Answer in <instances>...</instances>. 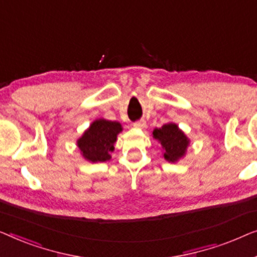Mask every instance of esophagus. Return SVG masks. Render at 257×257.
Here are the masks:
<instances>
[{"label": "esophagus", "mask_w": 257, "mask_h": 257, "mask_svg": "<svg viewBox=\"0 0 257 257\" xmlns=\"http://www.w3.org/2000/svg\"><path fill=\"white\" fill-rule=\"evenodd\" d=\"M134 127L137 128V129H144L147 127V123H146V121H144V120H141V121L135 122V123H134Z\"/></svg>", "instance_id": "obj_1"}]
</instances>
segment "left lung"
Listing matches in <instances>:
<instances>
[{
	"label": "left lung",
	"instance_id": "8db88e82",
	"mask_svg": "<svg viewBox=\"0 0 257 257\" xmlns=\"http://www.w3.org/2000/svg\"><path fill=\"white\" fill-rule=\"evenodd\" d=\"M153 137L161 144L164 160L169 163H177L185 157L190 139L176 123L169 122L161 128H155Z\"/></svg>",
	"mask_w": 257,
	"mask_h": 257
}]
</instances>
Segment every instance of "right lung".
I'll list each match as a JSON object with an SVG mask.
<instances>
[{
  "label": "right lung",
  "instance_id": "obj_1",
  "mask_svg": "<svg viewBox=\"0 0 257 257\" xmlns=\"http://www.w3.org/2000/svg\"><path fill=\"white\" fill-rule=\"evenodd\" d=\"M123 128L117 121L106 118H97L85 130L77 140V146L81 156L91 163L106 162L111 158L110 153L114 151V144L117 135Z\"/></svg>",
  "mask_w": 257,
  "mask_h": 257
}]
</instances>
